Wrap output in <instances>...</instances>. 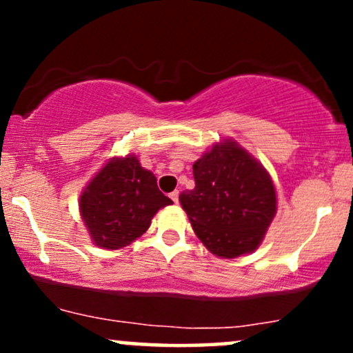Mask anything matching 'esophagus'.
<instances>
[{"label": "esophagus", "mask_w": 353, "mask_h": 353, "mask_svg": "<svg viewBox=\"0 0 353 353\" xmlns=\"http://www.w3.org/2000/svg\"><path fill=\"white\" fill-rule=\"evenodd\" d=\"M169 197H171L174 204H177V202H179V190H174V192L169 194Z\"/></svg>", "instance_id": "esophagus-1"}]
</instances>
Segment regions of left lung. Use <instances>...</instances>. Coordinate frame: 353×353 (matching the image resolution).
Masks as SVG:
<instances>
[{"mask_svg": "<svg viewBox=\"0 0 353 353\" xmlns=\"http://www.w3.org/2000/svg\"><path fill=\"white\" fill-rule=\"evenodd\" d=\"M192 169L196 188L184 190L179 201L199 241L222 259L254 252L277 210L264 165L225 139L202 154Z\"/></svg>", "mask_w": 353, "mask_h": 353, "instance_id": "8db88e82", "label": "left lung"}]
</instances>
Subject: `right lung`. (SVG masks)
Listing matches in <instances>:
<instances>
[{
	"mask_svg": "<svg viewBox=\"0 0 353 353\" xmlns=\"http://www.w3.org/2000/svg\"><path fill=\"white\" fill-rule=\"evenodd\" d=\"M172 201L134 154L112 157L81 192L79 212L92 242L116 250L141 237L159 209Z\"/></svg>",
	"mask_w": 353,
	"mask_h": 353,
	"instance_id": "add662e5",
	"label": "right lung"
}]
</instances>
